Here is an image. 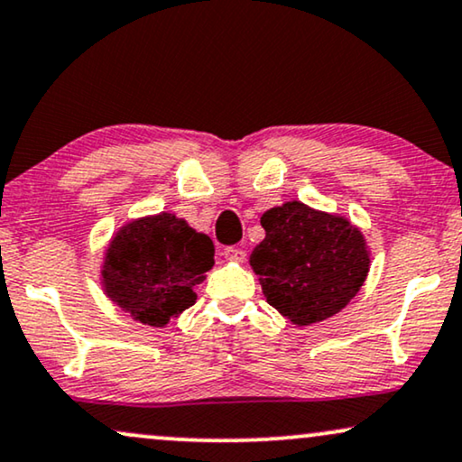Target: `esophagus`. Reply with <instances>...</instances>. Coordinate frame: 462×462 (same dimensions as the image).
Segmentation results:
<instances>
[{
  "mask_svg": "<svg viewBox=\"0 0 462 462\" xmlns=\"http://www.w3.org/2000/svg\"><path fill=\"white\" fill-rule=\"evenodd\" d=\"M221 255H224L226 260H235V262L245 260V251L235 247V245H230V247H224V251H221Z\"/></svg>",
  "mask_w": 462,
  "mask_h": 462,
  "instance_id": "1",
  "label": "esophagus"
}]
</instances>
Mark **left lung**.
<instances>
[{
	"label": "left lung",
	"mask_w": 462,
	"mask_h": 462,
	"mask_svg": "<svg viewBox=\"0 0 462 462\" xmlns=\"http://www.w3.org/2000/svg\"><path fill=\"white\" fill-rule=\"evenodd\" d=\"M266 238L251 254L268 304L295 325L340 312L370 270L364 236L344 217L285 202L262 215Z\"/></svg>",
	"instance_id": "8db88e82"
}]
</instances>
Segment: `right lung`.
Returning <instances> with one entry per match:
<instances>
[{"label": "right lung", "instance_id": "add662e5", "mask_svg": "<svg viewBox=\"0 0 462 462\" xmlns=\"http://www.w3.org/2000/svg\"><path fill=\"white\" fill-rule=\"evenodd\" d=\"M211 238L171 213L133 221L109 245L103 285L137 321L162 328L196 302L194 287L213 266Z\"/></svg>", "mask_w": 462, "mask_h": 462}]
</instances>
